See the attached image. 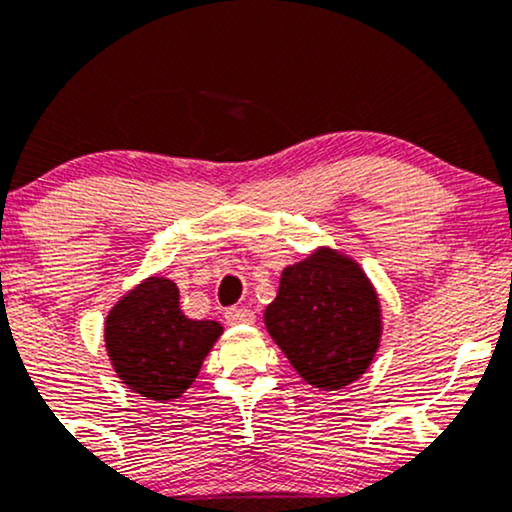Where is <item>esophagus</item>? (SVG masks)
<instances>
[{
  "instance_id": "34e87169",
  "label": "esophagus",
  "mask_w": 512,
  "mask_h": 512,
  "mask_svg": "<svg viewBox=\"0 0 512 512\" xmlns=\"http://www.w3.org/2000/svg\"><path fill=\"white\" fill-rule=\"evenodd\" d=\"M226 322L228 325H252L255 322V313L248 308H228Z\"/></svg>"
}]
</instances>
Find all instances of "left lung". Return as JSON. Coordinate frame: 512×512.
Listing matches in <instances>:
<instances>
[{
    "mask_svg": "<svg viewBox=\"0 0 512 512\" xmlns=\"http://www.w3.org/2000/svg\"><path fill=\"white\" fill-rule=\"evenodd\" d=\"M264 325L305 383L342 390L373 361L383 315L366 272L342 252L320 248L281 272Z\"/></svg>",
    "mask_w": 512,
    "mask_h": 512,
    "instance_id": "left-lung-1",
    "label": "left lung"
}]
</instances>
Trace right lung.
<instances>
[{"mask_svg": "<svg viewBox=\"0 0 512 512\" xmlns=\"http://www.w3.org/2000/svg\"><path fill=\"white\" fill-rule=\"evenodd\" d=\"M214 320H190L180 291L166 276H149L105 317V349L117 378L146 399H178L221 337Z\"/></svg>", "mask_w": 512, "mask_h": 512, "instance_id": "obj_1", "label": "right lung"}]
</instances>
